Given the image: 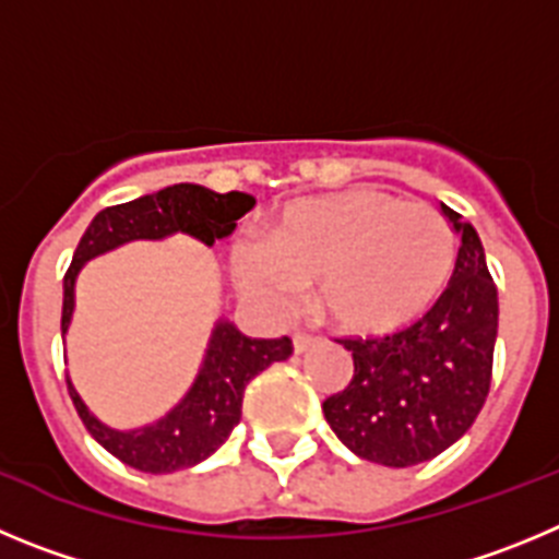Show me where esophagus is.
Instances as JSON below:
<instances>
[{
  "label": "esophagus",
  "mask_w": 559,
  "mask_h": 559,
  "mask_svg": "<svg viewBox=\"0 0 559 559\" xmlns=\"http://www.w3.org/2000/svg\"><path fill=\"white\" fill-rule=\"evenodd\" d=\"M317 340L311 334H306V331H295L292 334V348H295V354H306L309 348H314Z\"/></svg>",
  "instance_id": "esophagus-1"
}]
</instances>
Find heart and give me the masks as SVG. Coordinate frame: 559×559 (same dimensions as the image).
Returning a JSON list of instances; mask_svg holds the SVG:
<instances>
[{
  "instance_id": "heart-1",
  "label": "heart",
  "mask_w": 559,
  "mask_h": 559,
  "mask_svg": "<svg viewBox=\"0 0 559 559\" xmlns=\"http://www.w3.org/2000/svg\"><path fill=\"white\" fill-rule=\"evenodd\" d=\"M454 267V236L431 205L350 189L292 205L267 245L234 250L236 286L289 311L306 289L323 320L348 334H386L424 314Z\"/></svg>"
}]
</instances>
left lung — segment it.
Here are the masks:
<instances>
[{"instance_id": "8db88e82", "label": "left lung", "mask_w": 559, "mask_h": 559, "mask_svg": "<svg viewBox=\"0 0 559 559\" xmlns=\"http://www.w3.org/2000/svg\"><path fill=\"white\" fill-rule=\"evenodd\" d=\"M440 209L460 234L451 284L409 329L340 340L354 356V379L323 401L334 435L376 465L435 460L474 426L490 392L499 292L474 225Z\"/></svg>"}]
</instances>
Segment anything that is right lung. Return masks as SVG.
Returning <instances> with one entry per match:
<instances>
[{"label": "right lung", "instance_id": "obj_1", "mask_svg": "<svg viewBox=\"0 0 559 559\" xmlns=\"http://www.w3.org/2000/svg\"><path fill=\"white\" fill-rule=\"evenodd\" d=\"M255 205L245 192L217 194L198 183H175L155 194H144L130 203L103 209L85 228L78 250L63 275V314L60 331L67 334L74 311V281L85 261L97 259L119 245L135 239H167L173 234H189L203 245L234 234L236 219ZM292 356V340H250L230 320H217L211 331L203 365L183 399L155 424L142 429L119 431L105 426L88 412L72 381L67 379L80 420L88 435L108 454L144 474H173L209 460L228 440L242 417L245 386L267 370L273 361Z\"/></svg>", "mask_w": 559, "mask_h": 559}]
</instances>
